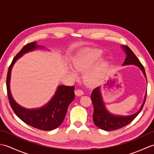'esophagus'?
Wrapping results in <instances>:
<instances>
[{
    "mask_svg": "<svg viewBox=\"0 0 154 154\" xmlns=\"http://www.w3.org/2000/svg\"><path fill=\"white\" fill-rule=\"evenodd\" d=\"M75 94H76L77 96H81V95H82V94H84V93H83V91L82 90L77 89V90H76V91H75Z\"/></svg>",
    "mask_w": 154,
    "mask_h": 154,
    "instance_id": "1",
    "label": "esophagus"
}]
</instances>
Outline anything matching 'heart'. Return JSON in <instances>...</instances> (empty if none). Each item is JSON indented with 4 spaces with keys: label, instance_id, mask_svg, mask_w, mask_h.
I'll return each instance as SVG.
<instances>
[{
    "label": "heart",
    "instance_id": "obj_1",
    "mask_svg": "<svg viewBox=\"0 0 154 154\" xmlns=\"http://www.w3.org/2000/svg\"><path fill=\"white\" fill-rule=\"evenodd\" d=\"M101 55L102 51L98 49H86L81 51L73 60V67L77 72L83 73L87 71L84 75V81L89 85H99L106 79L109 73L110 65L106 61H100L92 66ZM70 75L73 78L77 77L73 71H70Z\"/></svg>",
    "mask_w": 154,
    "mask_h": 154
}]
</instances>
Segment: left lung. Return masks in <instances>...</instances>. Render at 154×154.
I'll list each match as a JSON object with an SVG mask.
<instances>
[{
    "instance_id": "1",
    "label": "left lung",
    "mask_w": 154,
    "mask_h": 154,
    "mask_svg": "<svg viewBox=\"0 0 154 154\" xmlns=\"http://www.w3.org/2000/svg\"><path fill=\"white\" fill-rule=\"evenodd\" d=\"M122 48L125 51L126 57L122 65H134L138 67L142 70V73L146 78V75L144 67L134 52L127 46V45H122ZM147 80V78H146ZM147 92L146 93L144 100L140 107V110L136 113L129 116H117L110 113L106 109L104 102L102 99V95L100 93V87L95 88L92 93H91V99L94 106V112L93 114V120L94 124L99 128L110 131V130H115L120 129L130 124L135 118L141 112L143 106L144 105L146 99Z\"/></svg>"
}]
</instances>
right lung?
<instances>
[{
	"label": "right lung",
	"mask_w": 154,
	"mask_h": 154,
	"mask_svg": "<svg viewBox=\"0 0 154 154\" xmlns=\"http://www.w3.org/2000/svg\"><path fill=\"white\" fill-rule=\"evenodd\" d=\"M38 48H42V46L38 45L35 42H32L24 45L14 57L8 70L6 89L10 104L16 116L29 126L48 131L55 129L63 122L68 106L75 99V87L73 86L60 85L54 97L46 104L39 109H27L20 106L13 99L10 90L11 70L15 62L22 57V55Z\"/></svg>",
	"instance_id": "obj_1"
}]
</instances>
